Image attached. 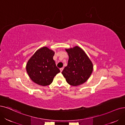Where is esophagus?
<instances>
[{"label":"esophagus","mask_w":125,"mask_h":125,"mask_svg":"<svg viewBox=\"0 0 125 125\" xmlns=\"http://www.w3.org/2000/svg\"><path fill=\"white\" fill-rule=\"evenodd\" d=\"M60 72H62V71L63 70V68H61L60 69Z\"/></svg>","instance_id":"34e87169"}]
</instances>
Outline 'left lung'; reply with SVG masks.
Segmentation results:
<instances>
[{
    "label": "left lung",
    "mask_w": 125,
    "mask_h": 125,
    "mask_svg": "<svg viewBox=\"0 0 125 125\" xmlns=\"http://www.w3.org/2000/svg\"><path fill=\"white\" fill-rule=\"evenodd\" d=\"M66 51L69 59L67 66L62 72V75L71 85H81L90 77L93 70V64L84 51L78 46Z\"/></svg>",
    "instance_id": "obj_1"
}]
</instances>
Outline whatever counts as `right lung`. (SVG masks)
<instances>
[{"instance_id": "1", "label": "right lung", "mask_w": 125, "mask_h": 125, "mask_svg": "<svg viewBox=\"0 0 125 125\" xmlns=\"http://www.w3.org/2000/svg\"><path fill=\"white\" fill-rule=\"evenodd\" d=\"M54 54L53 51L44 47L37 50L29 59L26 70L30 79L35 83L48 85L60 72L53 59Z\"/></svg>"}]
</instances>
